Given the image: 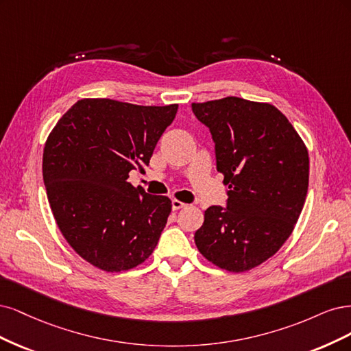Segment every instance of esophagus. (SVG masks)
I'll return each mask as SVG.
<instances>
[{
	"label": "esophagus",
	"mask_w": 351,
	"mask_h": 351,
	"mask_svg": "<svg viewBox=\"0 0 351 351\" xmlns=\"http://www.w3.org/2000/svg\"><path fill=\"white\" fill-rule=\"evenodd\" d=\"M186 204L185 202H182V201H179V199H172V208L176 211V210H180V208H184Z\"/></svg>",
	"instance_id": "34e87169"
}]
</instances>
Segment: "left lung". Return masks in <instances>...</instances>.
Listing matches in <instances>:
<instances>
[{
  "mask_svg": "<svg viewBox=\"0 0 351 351\" xmlns=\"http://www.w3.org/2000/svg\"><path fill=\"white\" fill-rule=\"evenodd\" d=\"M210 130L226 207L211 206L195 232L210 263L242 273L273 256L291 234L309 184V156L289 119L269 104L229 96L192 104Z\"/></svg>",
  "mask_w": 351,
  "mask_h": 351,
  "instance_id": "left-lung-1",
  "label": "left lung"
}]
</instances>
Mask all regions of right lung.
<instances>
[{
    "label": "right lung",
    "mask_w": 351,
    "mask_h": 351,
    "mask_svg": "<svg viewBox=\"0 0 351 351\" xmlns=\"http://www.w3.org/2000/svg\"><path fill=\"white\" fill-rule=\"evenodd\" d=\"M176 112L178 105L82 99L49 134L42 172L53 217L66 242L92 265L119 273L154 251L172 201L127 179L149 166Z\"/></svg>",
    "instance_id": "obj_1"
}]
</instances>
